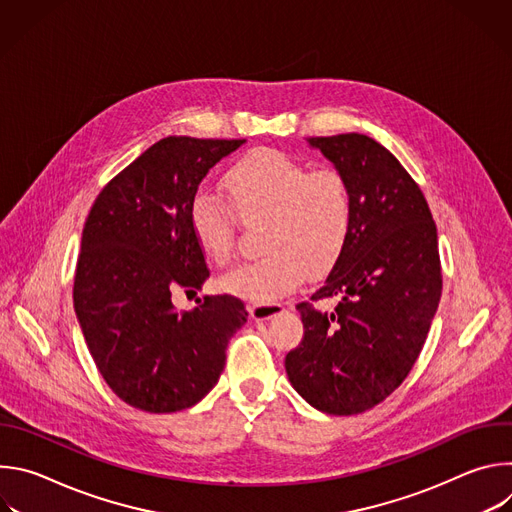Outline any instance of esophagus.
Instances as JSON below:
<instances>
[{"instance_id": "1", "label": "esophagus", "mask_w": 512, "mask_h": 512, "mask_svg": "<svg viewBox=\"0 0 512 512\" xmlns=\"http://www.w3.org/2000/svg\"><path fill=\"white\" fill-rule=\"evenodd\" d=\"M283 310L281 304L277 302H269V304H251L249 306V314L253 320H269L275 314H279Z\"/></svg>"}]
</instances>
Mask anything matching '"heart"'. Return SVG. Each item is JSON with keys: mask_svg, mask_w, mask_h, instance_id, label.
Instances as JSON below:
<instances>
[{"mask_svg": "<svg viewBox=\"0 0 512 512\" xmlns=\"http://www.w3.org/2000/svg\"><path fill=\"white\" fill-rule=\"evenodd\" d=\"M221 184L243 223L265 221V255L221 277L218 285L227 294L259 304L275 302L304 281L306 269L318 275L344 251L354 221V196L338 168L310 170L283 152L261 150L235 162ZM232 213L208 194H198L190 204L192 237L216 265H225L235 251Z\"/></svg>", "mask_w": 512, "mask_h": 512, "instance_id": "1", "label": "heart"}]
</instances>
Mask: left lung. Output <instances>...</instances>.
I'll list each match as a JSON object with an SVG mask.
<instances>
[{"mask_svg":"<svg viewBox=\"0 0 512 512\" xmlns=\"http://www.w3.org/2000/svg\"><path fill=\"white\" fill-rule=\"evenodd\" d=\"M354 196L348 243L302 314L304 338L285 356L289 383L316 409L356 415L409 375L442 298L437 229L419 184L362 133L310 137ZM334 299L335 308L317 304Z\"/></svg>","mask_w":512,"mask_h":512,"instance_id":"obj_1","label":"left lung"}]
</instances>
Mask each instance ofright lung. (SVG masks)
I'll list each match as a JSON object with an SVG mask.
<instances>
[{
    "label": "right lung",
    "instance_id": "right-lung-1",
    "mask_svg": "<svg viewBox=\"0 0 512 512\" xmlns=\"http://www.w3.org/2000/svg\"><path fill=\"white\" fill-rule=\"evenodd\" d=\"M245 139L170 135L99 192L83 229L75 312L111 391L148 413L196 405L221 377L231 336L247 322L229 294L178 312L172 296L210 275L190 231V204L208 170Z\"/></svg>",
    "mask_w": 512,
    "mask_h": 512
}]
</instances>
